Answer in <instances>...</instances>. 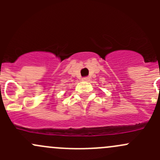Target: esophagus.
Masks as SVG:
<instances>
[{"label":"esophagus","instance_id":"34e87169","mask_svg":"<svg viewBox=\"0 0 160 160\" xmlns=\"http://www.w3.org/2000/svg\"><path fill=\"white\" fill-rule=\"evenodd\" d=\"M89 77H83V79H82V80H83V81H89Z\"/></svg>","mask_w":160,"mask_h":160}]
</instances>
